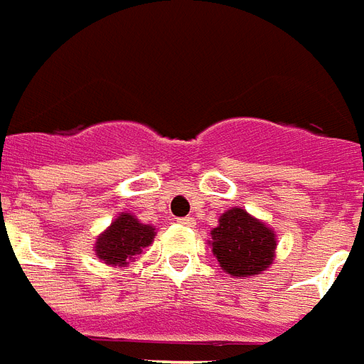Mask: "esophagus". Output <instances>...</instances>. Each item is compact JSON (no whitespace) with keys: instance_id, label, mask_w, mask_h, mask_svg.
I'll return each mask as SVG.
<instances>
[{"instance_id":"obj_1","label":"esophagus","mask_w":364,"mask_h":364,"mask_svg":"<svg viewBox=\"0 0 364 364\" xmlns=\"http://www.w3.org/2000/svg\"><path fill=\"white\" fill-rule=\"evenodd\" d=\"M177 223H181V225H187V228H193V225H195V218H191V216L179 218V220H177Z\"/></svg>"}]
</instances>
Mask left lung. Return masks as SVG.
<instances>
[{
  "mask_svg": "<svg viewBox=\"0 0 364 364\" xmlns=\"http://www.w3.org/2000/svg\"><path fill=\"white\" fill-rule=\"evenodd\" d=\"M212 250L228 274L247 278L272 264L276 235L245 210L231 208L222 214L220 225L212 230Z\"/></svg>",
  "mask_w": 364,
  "mask_h": 364,
  "instance_id": "1",
  "label": "left lung"
}]
</instances>
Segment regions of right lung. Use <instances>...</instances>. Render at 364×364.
Here are the masks:
<instances>
[{"label":"right lung","instance_id":"obj_1","mask_svg":"<svg viewBox=\"0 0 364 364\" xmlns=\"http://www.w3.org/2000/svg\"><path fill=\"white\" fill-rule=\"evenodd\" d=\"M154 239V228L139 223L131 214H121L96 241V255L106 264L125 266Z\"/></svg>","mask_w":364,"mask_h":364}]
</instances>
